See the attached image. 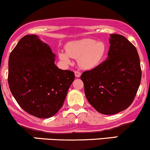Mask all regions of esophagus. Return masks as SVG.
I'll use <instances>...</instances> for the list:
<instances>
[{"label":"esophagus","mask_w":150,"mask_h":150,"mask_svg":"<svg viewBox=\"0 0 150 150\" xmlns=\"http://www.w3.org/2000/svg\"><path fill=\"white\" fill-rule=\"evenodd\" d=\"M75 75L76 77H80L81 75V73L80 71H78V70H76V71H75Z\"/></svg>","instance_id":"1"}]
</instances>
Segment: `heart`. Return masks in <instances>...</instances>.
<instances>
[{"mask_svg":"<svg viewBox=\"0 0 150 150\" xmlns=\"http://www.w3.org/2000/svg\"><path fill=\"white\" fill-rule=\"evenodd\" d=\"M65 51L58 53L61 61L69 64L70 58H76L81 68L89 70L100 64L106 53V46L101 41L85 38L68 42L65 45Z\"/></svg>","mask_w":150,"mask_h":150,"instance_id":"1","label":"heart"}]
</instances>
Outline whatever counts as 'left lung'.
Listing matches in <instances>:
<instances>
[{"mask_svg":"<svg viewBox=\"0 0 150 150\" xmlns=\"http://www.w3.org/2000/svg\"><path fill=\"white\" fill-rule=\"evenodd\" d=\"M110 36L107 59L80 77L89 103L105 115L119 113L131 105L142 77L135 46L120 34Z\"/></svg>","mask_w":150,"mask_h":150,"instance_id":"obj_1","label":"left lung"}]
</instances>
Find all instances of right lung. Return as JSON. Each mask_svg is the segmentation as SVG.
<instances>
[{"instance_id": "obj_1", "label": "right lung", "mask_w": 150, "mask_h": 150, "mask_svg": "<svg viewBox=\"0 0 150 150\" xmlns=\"http://www.w3.org/2000/svg\"><path fill=\"white\" fill-rule=\"evenodd\" d=\"M55 56L34 34L22 37L10 55L8 80L12 94L24 111L39 118L59 111L75 79L73 71L55 65Z\"/></svg>"}]
</instances>
